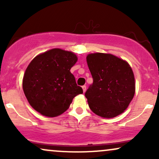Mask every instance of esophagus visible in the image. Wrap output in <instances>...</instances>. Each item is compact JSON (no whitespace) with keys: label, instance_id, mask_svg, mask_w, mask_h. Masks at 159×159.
Wrapping results in <instances>:
<instances>
[{"label":"esophagus","instance_id":"obj_1","mask_svg":"<svg viewBox=\"0 0 159 159\" xmlns=\"http://www.w3.org/2000/svg\"><path fill=\"white\" fill-rule=\"evenodd\" d=\"M82 89H83V91H84V93H85V91H86V89H87V87H86L85 85L82 86Z\"/></svg>","mask_w":159,"mask_h":159}]
</instances>
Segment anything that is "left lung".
Masks as SVG:
<instances>
[{
    "label": "left lung",
    "mask_w": 159,
    "mask_h": 159,
    "mask_svg": "<svg viewBox=\"0 0 159 159\" xmlns=\"http://www.w3.org/2000/svg\"><path fill=\"white\" fill-rule=\"evenodd\" d=\"M93 82L85 93L90 110L104 118H113L129 106L135 92L134 76L126 61L111 54L87 56Z\"/></svg>",
    "instance_id": "1"
}]
</instances>
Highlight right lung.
I'll return each mask as SVG.
<instances>
[{"label":"right lung","mask_w":159,"mask_h":159,"mask_svg":"<svg viewBox=\"0 0 159 159\" xmlns=\"http://www.w3.org/2000/svg\"><path fill=\"white\" fill-rule=\"evenodd\" d=\"M78 61L73 52L53 48L37 55L24 75L23 90L34 109L57 116L69 107L75 96L83 93L70 69Z\"/></svg>","instance_id":"1"}]
</instances>
